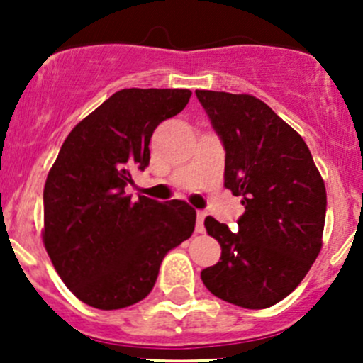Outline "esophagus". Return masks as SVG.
Returning a JSON list of instances; mask_svg holds the SVG:
<instances>
[{"instance_id":"1","label":"esophagus","mask_w":363,"mask_h":363,"mask_svg":"<svg viewBox=\"0 0 363 363\" xmlns=\"http://www.w3.org/2000/svg\"><path fill=\"white\" fill-rule=\"evenodd\" d=\"M205 216H207V212H205V211L196 212V226H195L196 233H203L205 232V226H203Z\"/></svg>"}]
</instances>
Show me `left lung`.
I'll return each instance as SVG.
<instances>
[{
  "label": "left lung",
  "mask_w": 363,
  "mask_h": 363,
  "mask_svg": "<svg viewBox=\"0 0 363 363\" xmlns=\"http://www.w3.org/2000/svg\"><path fill=\"white\" fill-rule=\"evenodd\" d=\"M196 98L225 147V186L244 205L237 232L205 218L221 258L202 281L225 302L265 309L298 286L321 250L325 182L303 138L262 100L219 91Z\"/></svg>",
  "instance_id": "1"
}]
</instances>
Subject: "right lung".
Wrapping results in <instances>:
<instances>
[{"label":"right lung","mask_w":363,"mask_h":363,"mask_svg":"<svg viewBox=\"0 0 363 363\" xmlns=\"http://www.w3.org/2000/svg\"><path fill=\"white\" fill-rule=\"evenodd\" d=\"M189 89H121L67 137L43 189V244L73 295L96 309L133 306L155 288L168 251L189 239L196 212L182 200H131V170L188 105Z\"/></svg>","instance_id":"add662e5"}]
</instances>
